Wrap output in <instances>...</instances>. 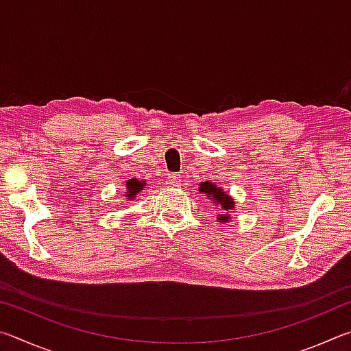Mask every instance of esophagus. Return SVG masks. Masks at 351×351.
I'll return each instance as SVG.
<instances>
[{"mask_svg": "<svg viewBox=\"0 0 351 351\" xmlns=\"http://www.w3.org/2000/svg\"><path fill=\"white\" fill-rule=\"evenodd\" d=\"M167 184L170 187H180L181 176L180 175H169L167 176Z\"/></svg>", "mask_w": 351, "mask_h": 351, "instance_id": "34e87169", "label": "esophagus"}]
</instances>
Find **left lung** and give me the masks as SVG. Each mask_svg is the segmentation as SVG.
I'll use <instances>...</instances> for the list:
<instances>
[{
	"label": "left lung",
	"instance_id": "1",
	"mask_svg": "<svg viewBox=\"0 0 351 351\" xmlns=\"http://www.w3.org/2000/svg\"><path fill=\"white\" fill-rule=\"evenodd\" d=\"M198 190L204 193V197L209 198L213 206L217 207L219 213L217 215L218 223H229L230 221V212H235V201L229 193H226L221 187L210 181H203L199 184Z\"/></svg>",
	"mask_w": 351,
	"mask_h": 351
}]
</instances>
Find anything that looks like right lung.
I'll return each instance as SVG.
<instances>
[{
  "mask_svg": "<svg viewBox=\"0 0 351 351\" xmlns=\"http://www.w3.org/2000/svg\"><path fill=\"white\" fill-rule=\"evenodd\" d=\"M145 184H147V181H144V180L141 181V180H136V178H132V180H128L125 184L127 190H125V195H123V197H125L128 201L134 199L136 195H138L141 190H144Z\"/></svg>",
  "mask_w": 351,
  "mask_h": 351,
  "instance_id": "right-lung-1",
  "label": "right lung"
}]
</instances>
